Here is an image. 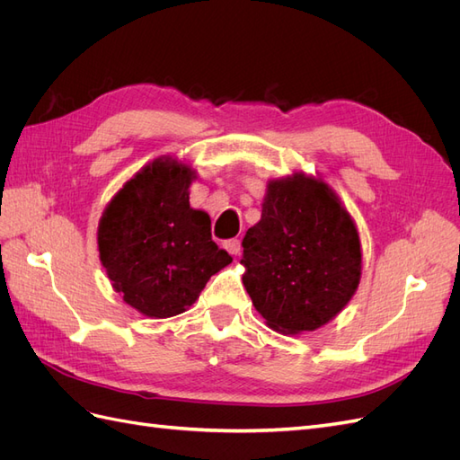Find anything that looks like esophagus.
Listing matches in <instances>:
<instances>
[{
	"label": "esophagus",
	"instance_id": "1",
	"mask_svg": "<svg viewBox=\"0 0 460 460\" xmlns=\"http://www.w3.org/2000/svg\"><path fill=\"white\" fill-rule=\"evenodd\" d=\"M225 249H226V252H228L232 257L240 255V249H242L240 240H228V242H225Z\"/></svg>",
	"mask_w": 460,
	"mask_h": 460
}]
</instances>
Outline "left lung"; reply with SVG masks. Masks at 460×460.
<instances>
[{"instance_id":"1","label":"left lung","mask_w":460,"mask_h":460,"mask_svg":"<svg viewBox=\"0 0 460 460\" xmlns=\"http://www.w3.org/2000/svg\"><path fill=\"white\" fill-rule=\"evenodd\" d=\"M242 247L247 294L280 333L328 324L360 282L363 252L351 215L326 182L305 172L269 180L261 220Z\"/></svg>"}]
</instances>
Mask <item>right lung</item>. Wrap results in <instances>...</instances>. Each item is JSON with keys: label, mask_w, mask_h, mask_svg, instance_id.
I'll use <instances>...</instances> for the list:
<instances>
[{"label": "right lung", "mask_w": 460, "mask_h": 460, "mask_svg": "<svg viewBox=\"0 0 460 460\" xmlns=\"http://www.w3.org/2000/svg\"><path fill=\"white\" fill-rule=\"evenodd\" d=\"M190 164L159 157L109 201L97 226L100 261L124 303L149 318L188 311L208 278L232 262L211 218L190 207Z\"/></svg>", "instance_id": "1"}]
</instances>
